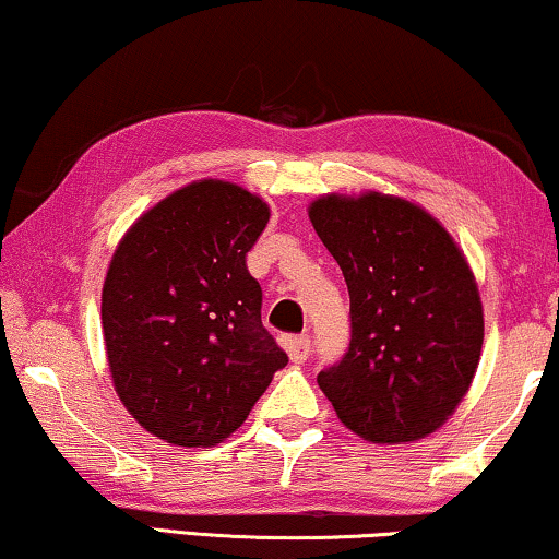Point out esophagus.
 Returning a JSON list of instances; mask_svg holds the SVG:
<instances>
[{"instance_id":"obj_1","label":"esophagus","mask_w":559,"mask_h":559,"mask_svg":"<svg viewBox=\"0 0 559 559\" xmlns=\"http://www.w3.org/2000/svg\"><path fill=\"white\" fill-rule=\"evenodd\" d=\"M285 348H287V354L295 364H305L310 358V338H308V335H289V338H285Z\"/></svg>"}]
</instances>
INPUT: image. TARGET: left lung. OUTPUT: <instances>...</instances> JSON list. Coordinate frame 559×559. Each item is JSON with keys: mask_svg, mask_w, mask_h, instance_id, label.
Instances as JSON below:
<instances>
[{"mask_svg": "<svg viewBox=\"0 0 559 559\" xmlns=\"http://www.w3.org/2000/svg\"><path fill=\"white\" fill-rule=\"evenodd\" d=\"M308 216L350 295V343L318 373L341 423L371 442L442 427L468 392L484 305L463 251L417 203L377 190L323 195Z\"/></svg>", "mask_w": 559, "mask_h": 559, "instance_id": "left-lung-1", "label": "left lung"}]
</instances>
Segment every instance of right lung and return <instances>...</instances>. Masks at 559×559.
<instances>
[{
    "label": "right lung",
    "instance_id": "right-lung-1",
    "mask_svg": "<svg viewBox=\"0 0 559 559\" xmlns=\"http://www.w3.org/2000/svg\"><path fill=\"white\" fill-rule=\"evenodd\" d=\"M266 221L262 198L205 178L142 213L114 251L102 293L109 371L121 404L155 438L216 445L287 364L247 270Z\"/></svg>",
    "mask_w": 559,
    "mask_h": 559
}]
</instances>
